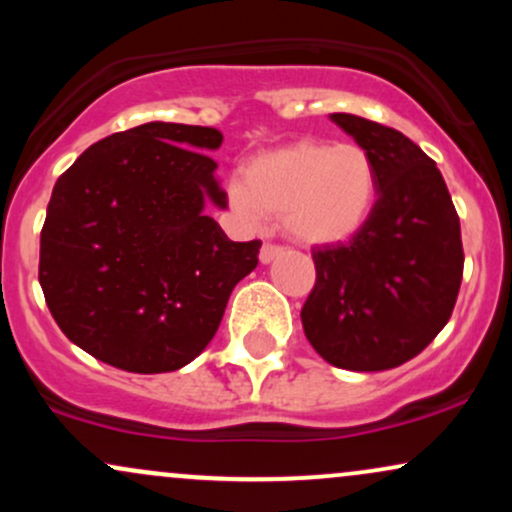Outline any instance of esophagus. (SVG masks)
<instances>
[{"mask_svg":"<svg viewBox=\"0 0 512 512\" xmlns=\"http://www.w3.org/2000/svg\"><path fill=\"white\" fill-rule=\"evenodd\" d=\"M279 255H284V248H281V245L264 243L262 250H260V262L262 264H269V262H274Z\"/></svg>","mask_w":512,"mask_h":512,"instance_id":"1","label":"esophagus"}]
</instances>
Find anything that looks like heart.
I'll use <instances>...</instances> for the list:
<instances>
[{
    "instance_id": "b5f03b06",
    "label": "heart",
    "mask_w": 512,
    "mask_h": 512,
    "mask_svg": "<svg viewBox=\"0 0 512 512\" xmlns=\"http://www.w3.org/2000/svg\"><path fill=\"white\" fill-rule=\"evenodd\" d=\"M228 192L240 214L281 219L298 243L339 245L366 228L378 170L361 144L298 139L250 158Z\"/></svg>"
}]
</instances>
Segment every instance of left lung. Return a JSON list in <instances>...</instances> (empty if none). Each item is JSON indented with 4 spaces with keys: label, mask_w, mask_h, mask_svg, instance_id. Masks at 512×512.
Masks as SVG:
<instances>
[{
    "label": "left lung",
    "mask_w": 512,
    "mask_h": 512,
    "mask_svg": "<svg viewBox=\"0 0 512 512\" xmlns=\"http://www.w3.org/2000/svg\"><path fill=\"white\" fill-rule=\"evenodd\" d=\"M330 117L373 158L378 199L358 236L313 250L303 330L332 366L397 368L448 325L464 267L460 216L436 161L402 132L349 113Z\"/></svg>",
    "instance_id": "obj_1"
}]
</instances>
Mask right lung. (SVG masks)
<instances>
[{"mask_svg":"<svg viewBox=\"0 0 512 512\" xmlns=\"http://www.w3.org/2000/svg\"><path fill=\"white\" fill-rule=\"evenodd\" d=\"M214 127L146 122L81 154L52 190L38 279L69 342L129 373L178 370L207 349L260 240L233 243Z\"/></svg>","mask_w":512,"mask_h":512,"instance_id":"1","label":"right lung"}]
</instances>
